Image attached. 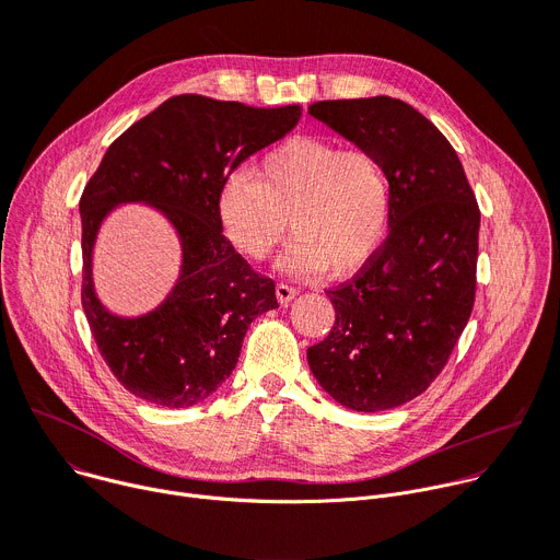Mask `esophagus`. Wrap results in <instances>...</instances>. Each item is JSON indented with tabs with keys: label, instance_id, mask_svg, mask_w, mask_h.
Wrapping results in <instances>:
<instances>
[{
	"label": "esophagus",
	"instance_id": "obj_1",
	"mask_svg": "<svg viewBox=\"0 0 560 560\" xmlns=\"http://www.w3.org/2000/svg\"><path fill=\"white\" fill-rule=\"evenodd\" d=\"M275 290H277V299H279L281 305H288L296 296V288H292L288 283H277Z\"/></svg>",
	"mask_w": 560,
	"mask_h": 560
}]
</instances>
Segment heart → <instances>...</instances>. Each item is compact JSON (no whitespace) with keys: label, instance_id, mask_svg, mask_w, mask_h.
Returning a JSON list of instances; mask_svg holds the SVG:
<instances>
[{"label":"heart","instance_id":"heart-1","mask_svg":"<svg viewBox=\"0 0 560 560\" xmlns=\"http://www.w3.org/2000/svg\"><path fill=\"white\" fill-rule=\"evenodd\" d=\"M392 186L383 159L365 145L341 148L324 137H292L268 150L255 179L223 177L217 217L230 246L264 261L288 230L294 244L283 268L350 277L381 250L389 228Z\"/></svg>","mask_w":560,"mask_h":560}]
</instances>
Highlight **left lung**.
Segmentation results:
<instances>
[{
	"instance_id": "left-lung-1",
	"label": "left lung",
	"mask_w": 560,
	"mask_h": 560,
	"mask_svg": "<svg viewBox=\"0 0 560 560\" xmlns=\"http://www.w3.org/2000/svg\"><path fill=\"white\" fill-rule=\"evenodd\" d=\"M307 110L374 150L392 186L389 234L363 270L326 290L335 326L307 363L350 410L398 408L430 387L467 326L481 210L452 143L410 104L381 95Z\"/></svg>"
}]
</instances>
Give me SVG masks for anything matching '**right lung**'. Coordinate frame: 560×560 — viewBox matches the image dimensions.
I'll list each match as a JSON object with an SVG mask.
<instances>
[{"instance_id":"obj_1","label":"right lung","mask_w":560,"mask_h":560,"mask_svg":"<svg viewBox=\"0 0 560 560\" xmlns=\"http://www.w3.org/2000/svg\"><path fill=\"white\" fill-rule=\"evenodd\" d=\"M301 106L255 108L203 95L166 100L106 150L84 188L82 305L95 343L135 396L162 408H190L234 370L255 318L279 307L275 281L250 268L223 236L217 192L225 175L285 137ZM162 209L183 238L178 285L156 311L110 315L92 288V246L103 217L119 202Z\"/></svg>"}]
</instances>
